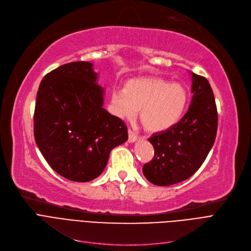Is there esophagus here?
<instances>
[{"mask_svg":"<svg viewBox=\"0 0 251 251\" xmlns=\"http://www.w3.org/2000/svg\"><path fill=\"white\" fill-rule=\"evenodd\" d=\"M138 139L139 138L137 137L135 132L130 130V129H128V143H135L136 141H138Z\"/></svg>","mask_w":251,"mask_h":251,"instance_id":"34e87169","label":"esophagus"}]
</instances>
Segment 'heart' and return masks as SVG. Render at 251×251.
<instances>
[{"instance_id": "1", "label": "heart", "mask_w": 251, "mask_h": 251, "mask_svg": "<svg viewBox=\"0 0 251 251\" xmlns=\"http://www.w3.org/2000/svg\"><path fill=\"white\" fill-rule=\"evenodd\" d=\"M188 101L186 88L155 76L130 79L125 91L111 93L114 114L132 120L140 109V120L152 134L163 132L179 122Z\"/></svg>"}]
</instances>
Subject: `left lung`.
<instances>
[{"label": "left lung", "mask_w": 251, "mask_h": 251, "mask_svg": "<svg viewBox=\"0 0 251 251\" xmlns=\"http://www.w3.org/2000/svg\"><path fill=\"white\" fill-rule=\"evenodd\" d=\"M191 99L179 123L149 139L154 158L143 166L147 180L159 186L181 182L194 175L214 145L218 113L214 93L204 77L190 73Z\"/></svg>", "instance_id": "obj_1"}]
</instances>
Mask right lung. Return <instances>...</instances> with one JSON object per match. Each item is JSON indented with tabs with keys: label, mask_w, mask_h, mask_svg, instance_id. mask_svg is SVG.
I'll return each instance as SVG.
<instances>
[{
	"label": "right lung",
	"mask_w": 251,
	"mask_h": 251,
	"mask_svg": "<svg viewBox=\"0 0 251 251\" xmlns=\"http://www.w3.org/2000/svg\"><path fill=\"white\" fill-rule=\"evenodd\" d=\"M98 76L92 63H69L44 76L37 91L35 142L50 166L72 181L98 177L111 150L127 141L124 122L103 108Z\"/></svg>",
	"instance_id": "add662e5"
}]
</instances>
